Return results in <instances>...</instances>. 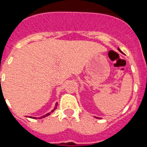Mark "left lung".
<instances>
[{
	"label": "left lung",
	"mask_w": 147,
	"mask_h": 147,
	"mask_svg": "<svg viewBox=\"0 0 147 147\" xmlns=\"http://www.w3.org/2000/svg\"><path fill=\"white\" fill-rule=\"evenodd\" d=\"M119 49V51H121H121L120 49Z\"/></svg>",
	"instance_id": "obj_1"
}]
</instances>
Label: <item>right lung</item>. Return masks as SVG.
<instances>
[{
	"mask_svg": "<svg viewBox=\"0 0 147 147\" xmlns=\"http://www.w3.org/2000/svg\"><path fill=\"white\" fill-rule=\"evenodd\" d=\"M56 108H57V107H55V108H54V110H55V109H56ZM54 110H52V111H51V113H52V112H54ZM50 113H47V114H46V115H43V116H42V117H41V118H43V117H45V116H47V115H50ZM33 119H37V118H33Z\"/></svg>",
	"mask_w": 147,
	"mask_h": 147,
	"instance_id": "add662e5",
	"label": "right lung"
}]
</instances>
